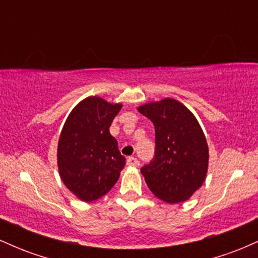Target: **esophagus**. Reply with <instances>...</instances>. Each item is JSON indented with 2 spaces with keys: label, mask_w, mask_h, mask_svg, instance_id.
Returning <instances> with one entry per match:
<instances>
[{
  "label": "esophagus",
  "mask_w": 258,
  "mask_h": 258,
  "mask_svg": "<svg viewBox=\"0 0 258 258\" xmlns=\"http://www.w3.org/2000/svg\"><path fill=\"white\" fill-rule=\"evenodd\" d=\"M127 165L128 166H139V161L136 158H133V156H131V158L127 159Z\"/></svg>",
  "instance_id": "1"
}]
</instances>
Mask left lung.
<instances>
[{
	"label": "left lung",
	"instance_id": "obj_1",
	"mask_svg": "<svg viewBox=\"0 0 258 258\" xmlns=\"http://www.w3.org/2000/svg\"><path fill=\"white\" fill-rule=\"evenodd\" d=\"M155 127V156L141 168L150 191L168 204L184 203L203 185L209 147L197 117L178 100L165 98L138 106Z\"/></svg>",
	"mask_w": 258,
	"mask_h": 258
}]
</instances>
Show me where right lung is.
I'll return each mask as SVG.
<instances>
[{"label":"right lung","instance_id":"add662e5","mask_svg":"<svg viewBox=\"0 0 258 258\" xmlns=\"http://www.w3.org/2000/svg\"><path fill=\"white\" fill-rule=\"evenodd\" d=\"M122 104L87 97L65 121L58 141V170L63 183L80 200L90 203L114 186L126 164L109 127Z\"/></svg>","mask_w":258,"mask_h":258}]
</instances>
